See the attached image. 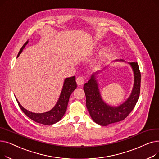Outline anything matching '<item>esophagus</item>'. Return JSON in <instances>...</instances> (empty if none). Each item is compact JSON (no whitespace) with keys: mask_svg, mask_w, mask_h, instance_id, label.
Listing matches in <instances>:
<instances>
[{"mask_svg":"<svg viewBox=\"0 0 159 159\" xmlns=\"http://www.w3.org/2000/svg\"><path fill=\"white\" fill-rule=\"evenodd\" d=\"M76 82H77V84L78 86L82 85L84 83V77H79L76 79Z\"/></svg>","mask_w":159,"mask_h":159,"instance_id":"34e87169","label":"esophagus"}]
</instances>
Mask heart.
<instances>
[{
	"label": "heart",
	"mask_w": 159,
	"mask_h": 159,
	"mask_svg": "<svg viewBox=\"0 0 159 159\" xmlns=\"http://www.w3.org/2000/svg\"><path fill=\"white\" fill-rule=\"evenodd\" d=\"M111 52V49L109 47H105L104 48H102L101 52H100L99 54H98V58L100 60H106V58H107L109 57V56L110 55Z\"/></svg>",
	"instance_id": "heart-1"
}]
</instances>
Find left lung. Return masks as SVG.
Returning <instances> with one entry per match:
<instances>
[{
	"instance_id": "obj_1",
	"label": "left lung",
	"mask_w": 159,
	"mask_h": 159,
	"mask_svg": "<svg viewBox=\"0 0 159 159\" xmlns=\"http://www.w3.org/2000/svg\"><path fill=\"white\" fill-rule=\"evenodd\" d=\"M125 62L122 59L115 60L111 62ZM128 64L131 66L133 72V86L128 98L117 106L107 104L103 100L99 89L98 77L110 65H107L103 69L94 72L88 82L84 84L86 107L92 120L101 126H106L123 120L133 110L138 101L140 89V73L139 65L137 62H128Z\"/></svg>"
}]
</instances>
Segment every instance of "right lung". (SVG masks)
<instances>
[{
	"label": "right lung",
	"instance_id": "obj_1",
	"mask_svg": "<svg viewBox=\"0 0 159 159\" xmlns=\"http://www.w3.org/2000/svg\"><path fill=\"white\" fill-rule=\"evenodd\" d=\"M28 44V40L25 43L23 46L21 48L20 52L17 55V57L21 54L23 49ZM77 88V83L75 81V77H71L68 78H66L64 80V84L62 89L61 91V95L58 97V101L52 110L48 111L37 113L31 112L27 110L20 104L18 100L15 97L16 102H17L21 110L24 113L28 116L30 119L33 120L37 123L43 124L44 125H52L58 122L62 119L63 116L65 114L66 111L68 104L69 102V99L71 94L73 92V91Z\"/></svg>",
	"mask_w": 159,
	"mask_h": 159
}]
</instances>
